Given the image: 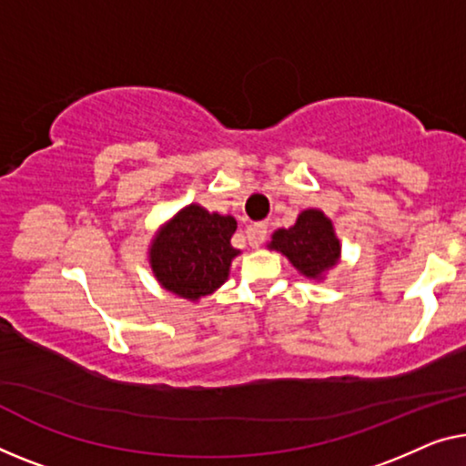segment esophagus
<instances>
[{"instance_id":"34e87169","label":"esophagus","mask_w":466,"mask_h":466,"mask_svg":"<svg viewBox=\"0 0 466 466\" xmlns=\"http://www.w3.org/2000/svg\"><path fill=\"white\" fill-rule=\"evenodd\" d=\"M247 234H248V242H251V247H261L263 240L268 238V226L266 224H253L247 228Z\"/></svg>"}]
</instances>
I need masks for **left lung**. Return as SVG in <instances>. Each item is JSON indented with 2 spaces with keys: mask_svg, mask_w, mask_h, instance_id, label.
<instances>
[{
  "mask_svg": "<svg viewBox=\"0 0 466 466\" xmlns=\"http://www.w3.org/2000/svg\"><path fill=\"white\" fill-rule=\"evenodd\" d=\"M269 248L287 255L289 261L308 278H320L324 269L335 266L341 251L330 219L318 209L303 211L293 228L274 232Z\"/></svg>",
  "mask_w": 466,
  "mask_h": 466,
  "instance_id": "obj_1",
  "label": "left lung"
}]
</instances>
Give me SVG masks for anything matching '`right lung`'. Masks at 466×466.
Returning a JSON list of instances; mask_svg holds the SVG:
<instances>
[{
  "instance_id": "1",
  "label": "right lung",
  "mask_w": 466,
  "mask_h": 466,
  "mask_svg": "<svg viewBox=\"0 0 466 466\" xmlns=\"http://www.w3.org/2000/svg\"><path fill=\"white\" fill-rule=\"evenodd\" d=\"M234 218L190 205L167 224L150 248L152 272L167 290L197 301L228 278L240 251L232 247Z\"/></svg>"
}]
</instances>
